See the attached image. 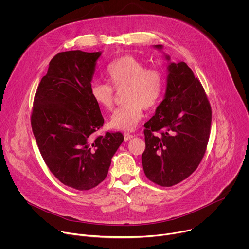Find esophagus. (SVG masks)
<instances>
[{
  "instance_id": "34e87169",
  "label": "esophagus",
  "mask_w": 249,
  "mask_h": 249,
  "mask_svg": "<svg viewBox=\"0 0 249 249\" xmlns=\"http://www.w3.org/2000/svg\"><path fill=\"white\" fill-rule=\"evenodd\" d=\"M133 137H134V136H133L132 134L124 133V140H125V141H129V140H131Z\"/></svg>"
}]
</instances>
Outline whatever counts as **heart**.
Wrapping results in <instances>:
<instances>
[{
    "instance_id": "heart-1",
    "label": "heart",
    "mask_w": 249,
    "mask_h": 249,
    "mask_svg": "<svg viewBox=\"0 0 249 249\" xmlns=\"http://www.w3.org/2000/svg\"><path fill=\"white\" fill-rule=\"evenodd\" d=\"M105 77L115 89L123 90L125 102L112 114L109 126L115 130H134L143 117V108L152 109L160 103L164 81L159 70L147 68L141 60L122 56L111 62ZM91 99L100 108L110 110L114 103V90L107 84L93 83L89 89Z\"/></svg>"
}]
</instances>
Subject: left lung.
Listing matches in <instances>:
<instances>
[{
	"instance_id": "1",
	"label": "left lung",
	"mask_w": 249,
	"mask_h": 249,
	"mask_svg": "<svg viewBox=\"0 0 249 249\" xmlns=\"http://www.w3.org/2000/svg\"><path fill=\"white\" fill-rule=\"evenodd\" d=\"M161 50L162 45H155ZM167 60L166 89L155 115L145 123L142 163L154 183L169 187L192 174L210 137L211 105L205 90L184 62Z\"/></svg>"
}]
</instances>
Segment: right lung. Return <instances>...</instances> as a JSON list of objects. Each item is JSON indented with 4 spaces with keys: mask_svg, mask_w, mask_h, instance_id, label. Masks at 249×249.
<instances>
[{
    "mask_svg": "<svg viewBox=\"0 0 249 249\" xmlns=\"http://www.w3.org/2000/svg\"><path fill=\"white\" fill-rule=\"evenodd\" d=\"M101 53H58L37 88L31 114L32 132L46 165L63 184L81 191L105 179L124 140L120 132L92 136L104 123L89 92Z\"/></svg>",
    "mask_w": 249,
    "mask_h": 249,
    "instance_id": "obj_1",
    "label": "right lung"
}]
</instances>
